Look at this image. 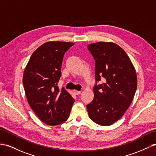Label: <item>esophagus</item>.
<instances>
[{"mask_svg": "<svg viewBox=\"0 0 156 156\" xmlns=\"http://www.w3.org/2000/svg\"><path fill=\"white\" fill-rule=\"evenodd\" d=\"M73 91H74V93L76 95H79V94H81V91H77V90H74Z\"/></svg>", "mask_w": 156, "mask_h": 156, "instance_id": "34e87169", "label": "esophagus"}]
</instances>
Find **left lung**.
Masks as SVG:
<instances>
[{
  "label": "left lung",
  "instance_id": "8db88e82",
  "mask_svg": "<svg viewBox=\"0 0 156 156\" xmlns=\"http://www.w3.org/2000/svg\"><path fill=\"white\" fill-rule=\"evenodd\" d=\"M95 60L94 98L86 105L90 118L101 126L121 119L137 88V76L130 59L121 47L111 42L87 45ZM103 79L104 83L98 85Z\"/></svg>",
  "mask_w": 156,
  "mask_h": 156
}]
</instances>
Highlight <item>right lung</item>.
<instances>
[{
  "label": "right lung",
  "mask_w": 156,
  "mask_h": 156,
  "mask_svg": "<svg viewBox=\"0 0 156 156\" xmlns=\"http://www.w3.org/2000/svg\"><path fill=\"white\" fill-rule=\"evenodd\" d=\"M73 43L49 41L31 55L23 75L27 100L38 118L47 125H58L69 118L74 99L57 83L64 55Z\"/></svg>",
  "instance_id": "1"
}]
</instances>
